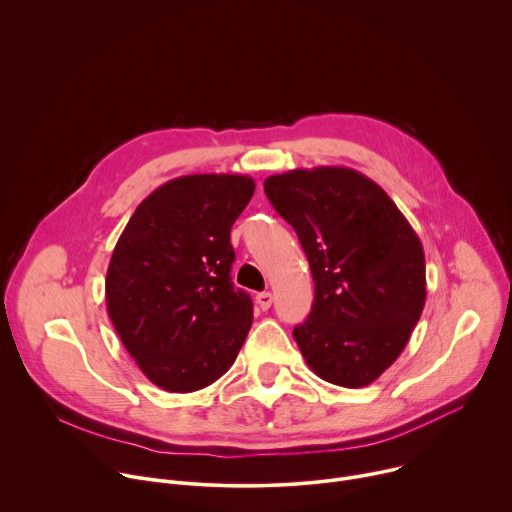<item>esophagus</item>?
<instances>
[{"mask_svg":"<svg viewBox=\"0 0 512 512\" xmlns=\"http://www.w3.org/2000/svg\"><path fill=\"white\" fill-rule=\"evenodd\" d=\"M255 302H257V306H259L261 310H269L271 304H273V296L269 294V291H263V294H257Z\"/></svg>","mask_w":512,"mask_h":512,"instance_id":"34e87169","label":"esophagus"}]
</instances>
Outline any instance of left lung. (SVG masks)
<instances>
[{"label":"left lung","instance_id":"1","mask_svg":"<svg viewBox=\"0 0 512 512\" xmlns=\"http://www.w3.org/2000/svg\"><path fill=\"white\" fill-rule=\"evenodd\" d=\"M273 208L294 227L316 283L294 338L308 367L348 389L377 381L407 346L425 306V257L389 194L352 168L269 176Z\"/></svg>","mask_w":512,"mask_h":512}]
</instances>
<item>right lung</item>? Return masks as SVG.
<instances>
[{"mask_svg":"<svg viewBox=\"0 0 512 512\" xmlns=\"http://www.w3.org/2000/svg\"><path fill=\"white\" fill-rule=\"evenodd\" d=\"M255 180L239 174L180 176L131 214L105 279L107 314L141 373L170 393L221 379L253 322L235 289L231 227Z\"/></svg>","mask_w":512,"mask_h":512,"instance_id":"right-lung-1","label":"right lung"}]
</instances>
